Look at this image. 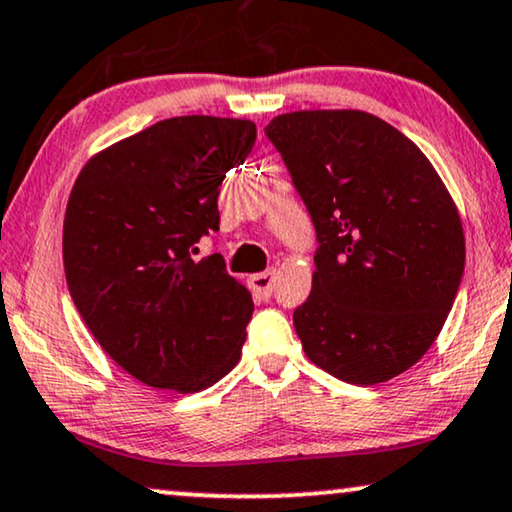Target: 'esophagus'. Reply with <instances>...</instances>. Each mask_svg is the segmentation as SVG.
Listing matches in <instances>:
<instances>
[{"mask_svg":"<svg viewBox=\"0 0 512 512\" xmlns=\"http://www.w3.org/2000/svg\"><path fill=\"white\" fill-rule=\"evenodd\" d=\"M273 280H276V269H269V271H262V273H255V276H250L248 285H250V290L255 292V297L269 299L273 292Z\"/></svg>","mask_w":512,"mask_h":512,"instance_id":"34e87169","label":"esophagus"}]
</instances>
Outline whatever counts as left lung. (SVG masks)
<instances>
[{"label":"left lung","mask_w":512,"mask_h":512,"mask_svg":"<svg viewBox=\"0 0 512 512\" xmlns=\"http://www.w3.org/2000/svg\"><path fill=\"white\" fill-rule=\"evenodd\" d=\"M283 155L318 234L313 290L294 329L315 366L350 385L385 383L441 334L464 276V229L420 148L364 111L276 115Z\"/></svg>","instance_id":"obj_1"}]
</instances>
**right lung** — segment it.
Listing matches in <instances>:
<instances>
[{"label":"right lung","mask_w":512,"mask_h":512,"mask_svg":"<svg viewBox=\"0 0 512 512\" xmlns=\"http://www.w3.org/2000/svg\"><path fill=\"white\" fill-rule=\"evenodd\" d=\"M255 139L250 120H160L90 157L71 187V299L106 355L157 390H206L241 359L253 297L220 255L192 253L218 232L220 185Z\"/></svg>","instance_id":"right-lung-1"}]
</instances>
